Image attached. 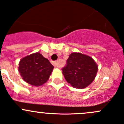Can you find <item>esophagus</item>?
I'll return each mask as SVG.
<instances>
[{
  "label": "esophagus",
  "mask_w": 124,
  "mask_h": 124,
  "mask_svg": "<svg viewBox=\"0 0 124 124\" xmlns=\"http://www.w3.org/2000/svg\"><path fill=\"white\" fill-rule=\"evenodd\" d=\"M53 65H54L55 67H59V65L58 64V62H57V61L53 62Z\"/></svg>",
  "instance_id": "1"
}]
</instances>
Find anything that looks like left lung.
Returning a JSON list of instances; mask_svg holds the SVG:
<instances>
[{
    "label": "left lung",
    "instance_id": "8db88e82",
    "mask_svg": "<svg viewBox=\"0 0 124 124\" xmlns=\"http://www.w3.org/2000/svg\"><path fill=\"white\" fill-rule=\"evenodd\" d=\"M98 70V65L91 57L80 53H72L67 65L62 69V73L72 87L84 89L94 80Z\"/></svg>",
    "mask_w": 124,
    "mask_h": 124
}]
</instances>
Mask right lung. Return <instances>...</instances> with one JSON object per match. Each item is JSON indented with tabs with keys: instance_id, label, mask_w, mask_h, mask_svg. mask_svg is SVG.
Masks as SVG:
<instances>
[{
	"instance_id": "1",
	"label": "right lung",
	"mask_w": 124,
	"mask_h": 124,
	"mask_svg": "<svg viewBox=\"0 0 124 124\" xmlns=\"http://www.w3.org/2000/svg\"><path fill=\"white\" fill-rule=\"evenodd\" d=\"M18 71L29 84L39 86L47 82L54 67L39 52L25 56L20 61Z\"/></svg>"
}]
</instances>
